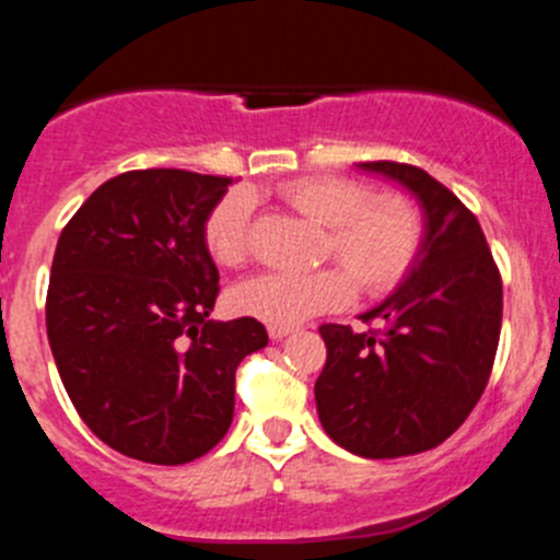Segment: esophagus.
Listing matches in <instances>:
<instances>
[{"label":"esophagus","mask_w":560,"mask_h":560,"mask_svg":"<svg viewBox=\"0 0 560 560\" xmlns=\"http://www.w3.org/2000/svg\"><path fill=\"white\" fill-rule=\"evenodd\" d=\"M291 331V326H269V337H272V340H285Z\"/></svg>","instance_id":"34e87169"}]
</instances>
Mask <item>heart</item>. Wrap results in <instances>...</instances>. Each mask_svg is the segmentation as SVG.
<instances>
[{
	"mask_svg": "<svg viewBox=\"0 0 560 560\" xmlns=\"http://www.w3.org/2000/svg\"><path fill=\"white\" fill-rule=\"evenodd\" d=\"M280 196L326 229L324 258L340 269L313 275H258L231 291L234 313L269 326H296L346 307L353 285L368 296L392 291L411 269L422 242L417 207L400 196L373 198V187L342 176H304L282 185ZM207 250L220 267H242L253 250V196L231 190L203 225ZM354 282L351 283L350 280Z\"/></svg>",
	"mask_w": 560,
	"mask_h": 560,
	"instance_id": "b5f03b06",
	"label": "heart"
}]
</instances>
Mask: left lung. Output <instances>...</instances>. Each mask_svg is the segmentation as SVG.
<instances>
[{"mask_svg": "<svg viewBox=\"0 0 560 560\" xmlns=\"http://www.w3.org/2000/svg\"><path fill=\"white\" fill-rule=\"evenodd\" d=\"M411 192L422 242L400 285L362 313L384 331L324 324L326 364L315 406L326 435L351 455L389 460L444 444L485 392L501 335L503 288L479 220L428 171L359 163Z\"/></svg>", "mask_w": 560, "mask_h": 560, "instance_id": "obj_1", "label": "left lung"}]
</instances>
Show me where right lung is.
Listing matches in <instances>:
<instances>
[{
  "label": "right lung",
  "instance_id": "right-lung-1",
  "mask_svg": "<svg viewBox=\"0 0 560 560\" xmlns=\"http://www.w3.org/2000/svg\"><path fill=\"white\" fill-rule=\"evenodd\" d=\"M225 176L127 171L65 225L46 326L86 428L132 460L182 466L234 419V373L269 342L256 318L212 320L220 275L203 242Z\"/></svg>",
  "mask_w": 560,
  "mask_h": 560
}]
</instances>
